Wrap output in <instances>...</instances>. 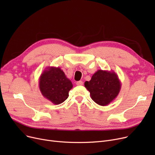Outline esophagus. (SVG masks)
Here are the masks:
<instances>
[{
  "label": "esophagus",
  "mask_w": 155,
  "mask_h": 155,
  "mask_svg": "<svg viewBox=\"0 0 155 155\" xmlns=\"http://www.w3.org/2000/svg\"><path fill=\"white\" fill-rule=\"evenodd\" d=\"M84 83H83L82 81H78V82H77V83H76V84L77 85H82Z\"/></svg>",
  "instance_id": "esophagus-1"
}]
</instances>
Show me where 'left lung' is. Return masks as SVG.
Instances as JSON below:
<instances>
[{
    "label": "left lung",
    "instance_id": "obj_1",
    "mask_svg": "<svg viewBox=\"0 0 155 155\" xmlns=\"http://www.w3.org/2000/svg\"><path fill=\"white\" fill-rule=\"evenodd\" d=\"M84 85L90 92L92 99L102 106L107 105L114 100L121 88L119 77L113 70H98Z\"/></svg>",
    "mask_w": 155,
    "mask_h": 155
}]
</instances>
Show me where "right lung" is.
<instances>
[{
	"label": "right lung",
	"instance_id": "obj_1",
	"mask_svg": "<svg viewBox=\"0 0 155 155\" xmlns=\"http://www.w3.org/2000/svg\"><path fill=\"white\" fill-rule=\"evenodd\" d=\"M39 87L44 97L58 105L68 98L73 84L60 68L48 67L39 77Z\"/></svg>",
	"mask_w": 155,
	"mask_h": 155
}]
</instances>
